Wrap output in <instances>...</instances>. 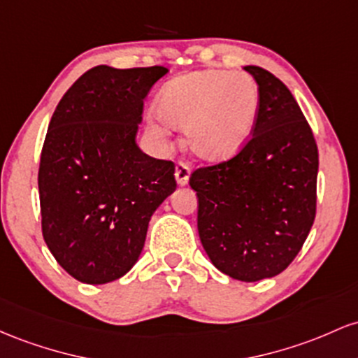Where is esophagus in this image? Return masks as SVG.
Returning <instances> with one entry per match:
<instances>
[{"mask_svg":"<svg viewBox=\"0 0 358 358\" xmlns=\"http://www.w3.org/2000/svg\"><path fill=\"white\" fill-rule=\"evenodd\" d=\"M176 180H178L179 186H186L187 180H189V166L186 162L176 164Z\"/></svg>","mask_w":358,"mask_h":358,"instance_id":"1","label":"esophagus"}]
</instances>
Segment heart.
Listing matches in <instances>:
<instances>
[{"mask_svg": "<svg viewBox=\"0 0 358 358\" xmlns=\"http://www.w3.org/2000/svg\"><path fill=\"white\" fill-rule=\"evenodd\" d=\"M259 92L248 76L203 71L169 83L157 98V113L169 127L187 128V142L199 157H230L255 125Z\"/></svg>", "mask_w": 358, "mask_h": 358, "instance_id": "1", "label": "heart"}]
</instances>
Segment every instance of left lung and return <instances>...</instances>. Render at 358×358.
Returning <instances> with one entry per match:
<instances>
[{
	"instance_id": "8db88e82",
	"label": "left lung",
	"mask_w": 358,
	"mask_h": 358,
	"mask_svg": "<svg viewBox=\"0 0 358 358\" xmlns=\"http://www.w3.org/2000/svg\"><path fill=\"white\" fill-rule=\"evenodd\" d=\"M252 136L231 159L192 171L198 231L213 266L243 282L274 277L306 242L316 216L318 147L287 86L257 66Z\"/></svg>"
}]
</instances>
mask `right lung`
<instances>
[{
    "instance_id": "right-lung-1",
    "label": "right lung",
    "mask_w": 358,
    "mask_h": 358,
    "mask_svg": "<svg viewBox=\"0 0 358 358\" xmlns=\"http://www.w3.org/2000/svg\"><path fill=\"white\" fill-rule=\"evenodd\" d=\"M167 72L96 66L52 115L38 167L42 235L81 282L125 275L142 254L150 216L178 187L174 162L135 143L143 99Z\"/></svg>"
}]
</instances>
